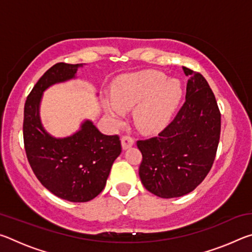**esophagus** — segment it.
<instances>
[{"mask_svg":"<svg viewBox=\"0 0 252 252\" xmlns=\"http://www.w3.org/2000/svg\"><path fill=\"white\" fill-rule=\"evenodd\" d=\"M133 143H134V139L130 135H123L121 138V144L125 150L127 148H130L131 146H133Z\"/></svg>","mask_w":252,"mask_h":252,"instance_id":"esophagus-1","label":"esophagus"}]
</instances>
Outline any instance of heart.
Here are the masks:
<instances>
[{
    "label": "heart",
    "instance_id": "1",
    "mask_svg": "<svg viewBox=\"0 0 252 252\" xmlns=\"http://www.w3.org/2000/svg\"><path fill=\"white\" fill-rule=\"evenodd\" d=\"M112 101L104 100L106 116L120 125L123 111L133 108L136 125L144 130H156L171 116L182 96L181 82L168 79L157 71H144L125 76L112 89Z\"/></svg>",
    "mask_w": 252,
    "mask_h": 252
}]
</instances>
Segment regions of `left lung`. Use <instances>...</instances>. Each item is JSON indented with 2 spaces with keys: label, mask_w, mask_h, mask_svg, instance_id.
Listing matches in <instances>:
<instances>
[{
  "label": "left lung",
  "mask_w": 252,
  "mask_h": 252,
  "mask_svg": "<svg viewBox=\"0 0 252 252\" xmlns=\"http://www.w3.org/2000/svg\"><path fill=\"white\" fill-rule=\"evenodd\" d=\"M190 79L186 101L173 120L157 136L136 142L142 153V185L160 198H178L201 183L215 161L221 114L203 76L183 66Z\"/></svg>",
  "instance_id": "left-lung-1"
}]
</instances>
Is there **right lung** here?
I'll list each match as a JSON object with an SVG mask.
<instances>
[{
  "instance_id": "1",
  "label": "right lung",
  "mask_w": 252,
  "mask_h": 252,
  "mask_svg": "<svg viewBox=\"0 0 252 252\" xmlns=\"http://www.w3.org/2000/svg\"><path fill=\"white\" fill-rule=\"evenodd\" d=\"M83 64L57 63L34 85L24 105L23 139L29 163L50 192L71 202H88L104 189L114 160L121 153L118 135H105L92 121L66 138H54L40 119L43 92L51 85L75 79Z\"/></svg>"
}]
</instances>
